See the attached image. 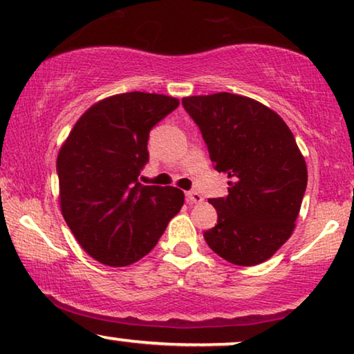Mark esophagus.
Segmentation results:
<instances>
[{"instance_id": "obj_1", "label": "esophagus", "mask_w": 354, "mask_h": 354, "mask_svg": "<svg viewBox=\"0 0 354 354\" xmlns=\"http://www.w3.org/2000/svg\"><path fill=\"white\" fill-rule=\"evenodd\" d=\"M188 205H198V203L203 201V196L198 192H187L185 193Z\"/></svg>"}]
</instances>
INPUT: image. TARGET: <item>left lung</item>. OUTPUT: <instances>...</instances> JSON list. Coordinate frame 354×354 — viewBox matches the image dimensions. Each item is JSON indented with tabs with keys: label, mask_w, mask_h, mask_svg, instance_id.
Returning <instances> with one entry per match:
<instances>
[{
	"label": "left lung",
	"mask_w": 354,
	"mask_h": 354,
	"mask_svg": "<svg viewBox=\"0 0 354 354\" xmlns=\"http://www.w3.org/2000/svg\"><path fill=\"white\" fill-rule=\"evenodd\" d=\"M183 108L200 127L229 195L212 198L217 224L205 232L209 248L236 266L268 261L295 229L308 169L292 130L259 101L222 91L187 96Z\"/></svg>",
	"instance_id": "left-lung-1"
}]
</instances>
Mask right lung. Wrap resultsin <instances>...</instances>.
<instances>
[{"mask_svg": "<svg viewBox=\"0 0 354 354\" xmlns=\"http://www.w3.org/2000/svg\"><path fill=\"white\" fill-rule=\"evenodd\" d=\"M177 106V98L143 91L109 96L86 109L62 143L56 162L61 212L100 263H137L183 206L178 188L138 182L149 130Z\"/></svg>", "mask_w": 354, "mask_h": 354, "instance_id": "right-lung-1", "label": "right lung"}]
</instances>
